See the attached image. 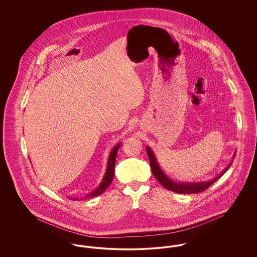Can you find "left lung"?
Wrapping results in <instances>:
<instances>
[{"label": "left lung", "mask_w": 257, "mask_h": 257, "mask_svg": "<svg viewBox=\"0 0 257 257\" xmlns=\"http://www.w3.org/2000/svg\"><path fill=\"white\" fill-rule=\"evenodd\" d=\"M147 153L148 158H149V162H150V168H151V171L153 175L156 177V179L159 181V183L166 189L172 191V192H175V193H178V194H198V193H201L203 191H205L206 189H208L212 184L214 182H216L220 177H221L223 175V173H225L226 171L230 168L231 164L228 165L226 167V169L224 171H222V173L220 174L219 176H217L216 178L207 181V182H201V183H175L173 181H171V179L163 172V171L161 170V168L157 163V161L155 159V156L152 152V150L147 147ZM235 157V155H234Z\"/></svg>", "instance_id": "8db88e82"}]
</instances>
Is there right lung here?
Masks as SVG:
<instances>
[{"label":"right lung","mask_w":257,"mask_h":257,"mask_svg":"<svg viewBox=\"0 0 257 257\" xmlns=\"http://www.w3.org/2000/svg\"><path fill=\"white\" fill-rule=\"evenodd\" d=\"M120 145H117L116 147H114L111 152H110V157H109V161H108V167H107V171L105 173L104 179L102 180V182L100 184V186L98 187L95 191H93L92 193H90L88 196L86 197H93V196H99L101 195L111 183L112 178L114 176V165H115V158H116V154H117V150L119 148ZM74 200H78L76 197L74 198Z\"/></svg>","instance_id":"obj_1"}]
</instances>
